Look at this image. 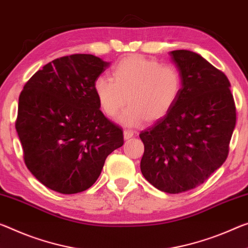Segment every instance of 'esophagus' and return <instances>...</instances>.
I'll list each match as a JSON object with an SVG mask.
<instances>
[{"label": "esophagus", "mask_w": 248, "mask_h": 248, "mask_svg": "<svg viewBox=\"0 0 248 248\" xmlns=\"http://www.w3.org/2000/svg\"><path fill=\"white\" fill-rule=\"evenodd\" d=\"M133 135H135V132H133L132 130H129V129H125V130H124V140H129L130 138H132Z\"/></svg>", "instance_id": "obj_1"}]
</instances>
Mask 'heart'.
I'll list each match as a JSON object with an SVG mask.
<instances>
[{"label": "heart", "instance_id": "heart-1", "mask_svg": "<svg viewBox=\"0 0 248 248\" xmlns=\"http://www.w3.org/2000/svg\"><path fill=\"white\" fill-rule=\"evenodd\" d=\"M112 79L98 76L93 92L107 117H115L125 104L130 105L118 118L129 127L155 124L167 117L178 103L183 78L178 67L160 64L141 55H128L113 66Z\"/></svg>", "mask_w": 248, "mask_h": 248}]
</instances>
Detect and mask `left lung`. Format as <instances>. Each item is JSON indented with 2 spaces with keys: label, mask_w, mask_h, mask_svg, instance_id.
<instances>
[{
  "label": "left lung",
  "mask_w": 248,
  "mask_h": 248,
  "mask_svg": "<svg viewBox=\"0 0 248 248\" xmlns=\"http://www.w3.org/2000/svg\"><path fill=\"white\" fill-rule=\"evenodd\" d=\"M170 56L182 75V93L167 117L139 135L140 169L158 190L178 194L205 182L225 162L236 108L223 72L190 50Z\"/></svg>",
  "instance_id": "1"
}]
</instances>
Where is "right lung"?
<instances>
[{
    "mask_svg": "<svg viewBox=\"0 0 248 248\" xmlns=\"http://www.w3.org/2000/svg\"><path fill=\"white\" fill-rule=\"evenodd\" d=\"M109 65L90 54L57 58L35 73L19 95L15 128L24 162L58 193L87 190L106 158L124 144L123 130L101 112L93 92Z\"/></svg>",
    "mask_w": 248,
    "mask_h": 248,
    "instance_id": "add662e5",
    "label": "right lung"
}]
</instances>
